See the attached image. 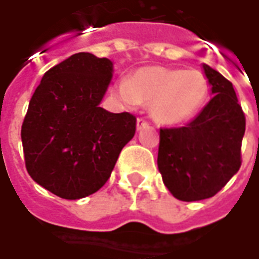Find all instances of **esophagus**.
<instances>
[{
    "mask_svg": "<svg viewBox=\"0 0 259 259\" xmlns=\"http://www.w3.org/2000/svg\"><path fill=\"white\" fill-rule=\"evenodd\" d=\"M144 127H149V123L146 122L144 119H137V130H142Z\"/></svg>",
    "mask_w": 259,
    "mask_h": 259,
    "instance_id": "obj_1",
    "label": "esophagus"
}]
</instances>
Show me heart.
Returning <instances> with one entry per match:
<instances>
[{"instance_id":"1","label":"heart","mask_w":259,"mask_h":259,"mask_svg":"<svg viewBox=\"0 0 259 259\" xmlns=\"http://www.w3.org/2000/svg\"><path fill=\"white\" fill-rule=\"evenodd\" d=\"M208 80L200 70L149 65L112 88L124 106L146 105L163 126H180L201 110L208 98Z\"/></svg>"}]
</instances>
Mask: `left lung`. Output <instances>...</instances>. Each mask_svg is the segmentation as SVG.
I'll return each mask as SVG.
<instances>
[{"instance_id": "left-lung-1", "label": "left lung", "mask_w": 259, "mask_h": 259, "mask_svg": "<svg viewBox=\"0 0 259 259\" xmlns=\"http://www.w3.org/2000/svg\"><path fill=\"white\" fill-rule=\"evenodd\" d=\"M203 70L212 99L187 126L160 130L159 171L181 201L215 196L241 166L245 116L233 83L205 63Z\"/></svg>"}]
</instances>
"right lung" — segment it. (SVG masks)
Wrapping results in <instances>:
<instances>
[{
  "label": "right lung",
  "mask_w": 259,
  "mask_h": 259,
  "mask_svg": "<svg viewBox=\"0 0 259 259\" xmlns=\"http://www.w3.org/2000/svg\"><path fill=\"white\" fill-rule=\"evenodd\" d=\"M113 62L79 52L51 68L35 89L21 129L33 181L65 200L91 196L105 184L136 117L100 107Z\"/></svg>",
  "instance_id": "right-lung-1"
}]
</instances>
